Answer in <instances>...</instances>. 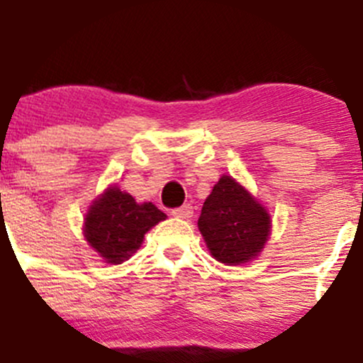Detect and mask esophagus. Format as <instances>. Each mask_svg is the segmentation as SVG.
Segmentation results:
<instances>
[{
    "mask_svg": "<svg viewBox=\"0 0 363 363\" xmlns=\"http://www.w3.org/2000/svg\"><path fill=\"white\" fill-rule=\"evenodd\" d=\"M172 216H175V218H182V219H188L193 216V207L189 203L182 205V207H177L172 211Z\"/></svg>",
    "mask_w": 363,
    "mask_h": 363,
    "instance_id": "obj_1",
    "label": "esophagus"
}]
</instances>
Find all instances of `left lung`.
I'll use <instances>...</instances> for the list:
<instances>
[{
	"label": "left lung",
	"instance_id": "8db88e82",
	"mask_svg": "<svg viewBox=\"0 0 363 363\" xmlns=\"http://www.w3.org/2000/svg\"><path fill=\"white\" fill-rule=\"evenodd\" d=\"M199 228L218 262L239 265L263 250L270 216L239 182L223 175L203 202Z\"/></svg>",
	"mask_w": 363,
	"mask_h": 363
}]
</instances>
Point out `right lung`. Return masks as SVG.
<instances>
[{
  "label": "right lung",
  "instance_id": "obj_1",
  "mask_svg": "<svg viewBox=\"0 0 363 363\" xmlns=\"http://www.w3.org/2000/svg\"><path fill=\"white\" fill-rule=\"evenodd\" d=\"M167 216L151 202L137 203L112 186L91 205L86 216V239L107 263H121L140 247L144 235Z\"/></svg>",
  "mask_w": 363,
  "mask_h": 363
}]
</instances>
